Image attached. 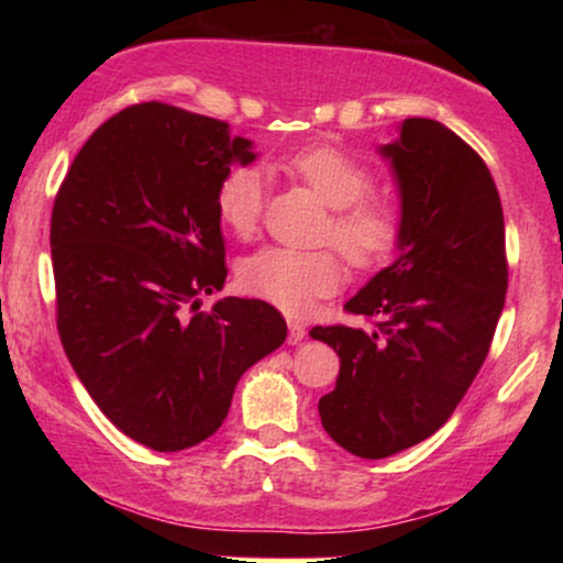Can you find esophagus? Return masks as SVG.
Instances as JSON below:
<instances>
[{
    "label": "esophagus",
    "instance_id": "esophagus-1",
    "mask_svg": "<svg viewBox=\"0 0 563 563\" xmlns=\"http://www.w3.org/2000/svg\"><path fill=\"white\" fill-rule=\"evenodd\" d=\"M303 335H307V328L299 320H288V341L290 344H301Z\"/></svg>",
    "mask_w": 563,
    "mask_h": 563
}]
</instances>
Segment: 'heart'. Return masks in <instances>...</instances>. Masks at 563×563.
I'll list each match as a JSON object with an SVG mask.
<instances>
[{"label": "heart", "mask_w": 563, "mask_h": 563, "mask_svg": "<svg viewBox=\"0 0 563 563\" xmlns=\"http://www.w3.org/2000/svg\"><path fill=\"white\" fill-rule=\"evenodd\" d=\"M286 166L301 183L333 206L328 241L339 245L352 267L367 269L386 262L402 238V209L384 192H371L376 172L335 145H312L294 153ZM267 179L254 164H232L217 183L214 209L232 235L251 238L260 228ZM238 280L249 294L267 299L290 314L312 309L320 296L341 283V262L333 251H299L264 245L238 264Z\"/></svg>", "instance_id": "obj_1"}]
</instances>
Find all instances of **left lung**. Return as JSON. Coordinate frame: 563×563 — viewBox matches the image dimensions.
I'll return each instance as SVG.
<instances>
[{
	"mask_svg": "<svg viewBox=\"0 0 563 563\" xmlns=\"http://www.w3.org/2000/svg\"><path fill=\"white\" fill-rule=\"evenodd\" d=\"M402 192L399 256L344 303L373 331L318 325L341 357L322 429L357 457H389L448 423L487 360L508 288L506 222L479 153L431 119L386 145Z\"/></svg>",
	"mask_w": 563,
	"mask_h": 563,
	"instance_id": "1",
	"label": "left lung"
}]
</instances>
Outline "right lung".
<instances>
[{
	"mask_svg": "<svg viewBox=\"0 0 563 563\" xmlns=\"http://www.w3.org/2000/svg\"><path fill=\"white\" fill-rule=\"evenodd\" d=\"M251 142L228 121L166 102L129 106L84 142L55 196L57 333L115 429L158 452L209 439L251 365L286 341V320L222 290L217 183Z\"/></svg>",
	"mask_w": 563,
	"mask_h": 563,
	"instance_id": "obj_1",
	"label": "right lung"
}]
</instances>
